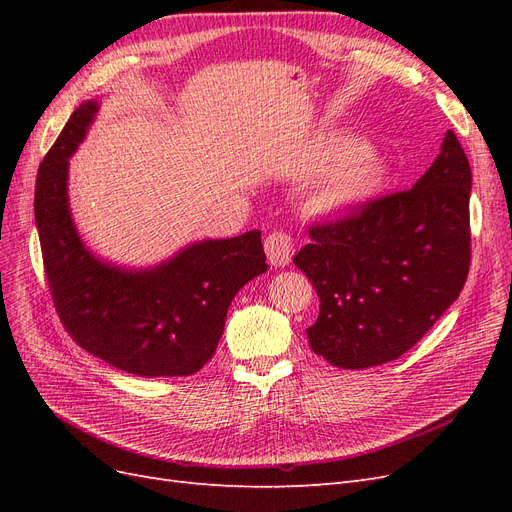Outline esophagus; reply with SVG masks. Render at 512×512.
Wrapping results in <instances>:
<instances>
[{
    "label": "esophagus",
    "mask_w": 512,
    "mask_h": 512,
    "mask_svg": "<svg viewBox=\"0 0 512 512\" xmlns=\"http://www.w3.org/2000/svg\"><path fill=\"white\" fill-rule=\"evenodd\" d=\"M265 250H267V258L273 267H284L292 258L294 241L288 232L275 230L265 239Z\"/></svg>",
    "instance_id": "obj_1"
}]
</instances>
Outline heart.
Returning a JSON list of instances; mask_svg holds the SVG:
<instances>
[{"instance_id":"obj_1","label":"heart","mask_w":512,"mask_h":512,"mask_svg":"<svg viewBox=\"0 0 512 512\" xmlns=\"http://www.w3.org/2000/svg\"><path fill=\"white\" fill-rule=\"evenodd\" d=\"M312 173L322 175L312 194L318 213H346L374 196L384 183V168L356 138H324L314 149Z\"/></svg>"}]
</instances>
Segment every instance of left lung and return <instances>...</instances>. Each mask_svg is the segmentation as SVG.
Masks as SVG:
<instances>
[{"instance_id":"left-lung-1","label":"left lung","mask_w":512,"mask_h":512,"mask_svg":"<svg viewBox=\"0 0 512 512\" xmlns=\"http://www.w3.org/2000/svg\"><path fill=\"white\" fill-rule=\"evenodd\" d=\"M472 170L453 130L410 190L309 228L294 256L320 297L309 346L331 365L399 359L446 312L470 271Z\"/></svg>"}]
</instances>
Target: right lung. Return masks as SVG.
<instances>
[{
    "mask_svg": "<svg viewBox=\"0 0 512 512\" xmlns=\"http://www.w3.org/2000/svg\"><path fill=\"white\" fill-rule=\"evenodd\" d=\"M96 113V100L76 108L36 179V226L59 320L81 348L128 374L192 376L218 348L230 301L267 271L260 230L188 245L153 269L98 260L68 207V158Z\"/></svg>",
    "mask_w": 512,
    "mask_h": 512,
    "instance_id": "1",
    "label": "right lung"
}]
</instances>
